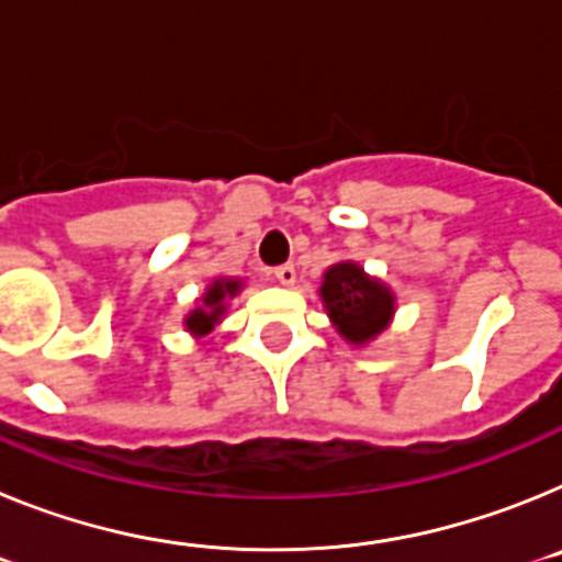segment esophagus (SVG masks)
Here are the masks:
<instances>
[{"label":"esophagus","mask_w":562,"mask_h":562,"mask_svg":"<svg viewBox=\"0 0 562 562\" xmlns=\"http://www.w3.org/2000/svg\"><path fill=\"white\" fill-rule=\"evenodd\" d=\"M274 280L280 282V285L291 288L296 282V268L294 266H280L274 268Z\"/></svg>","instance_id":"esophagus-1"}]
</instances>
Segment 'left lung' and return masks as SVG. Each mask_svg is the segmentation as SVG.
Returning a JSON list of instances; mask_svg holds the SVG:
<instances>
[{
	"label": "left lung",
	"mask_w": 562,
	"mask_h": 562,
	"mask_svg": "<svg viewBox=\"0 0 562 562\" xmlns=\"http://www.w3.org/2000/svg\"><path fill=\"white\" fill-rule=\"evenodd\" d=\"M319 300L336 334L353 348H364L379 339L396 316L393 288L379 277H370L353 260L334 262L322 274Z\"/></svg>",
	"instance_id": "8db88e82"
}]
</instances>
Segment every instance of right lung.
<instances>
[{"label":"right lung","mask_w":562,"mask_h":562,"mask_svg":"<svg viewBox=\"0 0 562 562\" xmlns=\"http://www.w3.org/2000/svg\"><path fill=\"white\" fill-rule=\"evenodd\" d=\"M243 288H246V282L240 277H214L206 291L194 300V308L183 316V328L198 341L209 339L226 316L228 300L240 294Z\"/></svg>","instance_id":"add662e5"}]
</instances>
